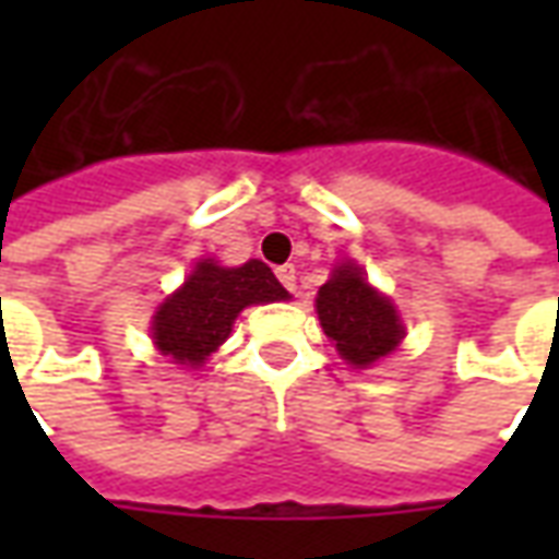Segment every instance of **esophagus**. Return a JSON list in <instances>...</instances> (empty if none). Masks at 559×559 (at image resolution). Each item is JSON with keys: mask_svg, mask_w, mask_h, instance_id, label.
<instances>
[{"mask_svg": "<svg viewBox=\"0 0 559 559\" xmlns=\"http://www.w3.org/2000/svg\"><path fill=\"white\" fill-rule=\"evenodd\" d=\"M278 281L287 287L290 293H296V266L287 263V266H278Z\"/></svg>", "mask_w": 559, "mask_h": 559, "instance_id": "obj_1", "label": "esophagus"}]
</instances>
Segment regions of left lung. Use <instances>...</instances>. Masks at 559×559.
Segmentation results:
<instances>
[{
  "label": "left lung",
  "instance_id": "1",
  "mask_svg": "<svg viewBox=\"0 0 559 559\" xmlns=\"http://www.w3.org/2000/svg\"><path fill=\"white\" fill-rule=\"evenodd\" d=\"M317 317L341 359H347L353 368L374 365L407 335L389 296L377 293L362 269L350 260L338 263L332 278L317 293Z\"/></svg>",
  "mask_w": 559,
  "mask_h": 559
}]
</instances>
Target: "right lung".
Listing matches in <instances>:
<instances>
[{"label":"right lung","mask_w":559,"mask_h":559,"mask_svg":"<svg viewBox=\"0 0 559 559\" xmlns=\"http://www.w3.org/2000/svg\"><path fill=\"white\" fill-rule=\"evenodd\" d=\"M281 299H290V293L260 260H248L242 266L200 260L182 287L158 305L152 317V338L160 356L197 368L227 341L242 308Z\"/></svg>","instance_id":"right-lung-1"}]
</instances>
